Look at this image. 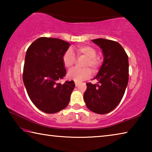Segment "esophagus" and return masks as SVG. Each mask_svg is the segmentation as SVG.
Wrapping results in <instances>:
<instances>
[{"mask_svg":"<svg viewBox=\"0 0 152 152\" xmlns=\"http://www.w3.org/2000/svg\"><path fill=\"white\" fill-rule=\"evenodd\" d=\"M79 84H80V82H75V86H78L79 85Z\"/></svg>","mask_w":152,"mask_h":152,"instance_id":"1","label":"esophagus"}]
</instances>
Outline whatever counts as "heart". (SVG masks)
Segmentation results:
<instances>
[{"mask_svg":"<svg viewBox=\"0 0 152 152\" xmlns=\"http://www.w3.org/2000/svg\"><path fill=\"white\" fill-rule=\"evenodd\" d=\"M78 57L83 56L85 58L82 66L84 68H72L67 74L68 79L75 82H81L89 78L91 76L92 69L93 72H96L102 65V60L96 56V50L88 45H82L75 48ZM75 55L71 49L67 50L62 56V63L66 68L70 69L75 63Z\"/></svg>","mask_w":152,"mask_h":152,"instance_id":"obj_1","label":"heart"}]
</instances>
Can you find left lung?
Listing matches in <instances>:
<instances>
[{
	"mask_svg": "<svg viewBox=\"0 0 152 152\" xmlns=\"http://www.w3.org/2000/svg\"><path fill=\"white\" fill-rule=\"evenodd\" d=\"M92 42L102 49L104 61L94 78L97 83H86L84 100L92 112L106 114L117 107L125 94L129 80L128 56L115 41L99 38Z\"/></svg>",
	"mask_w": 152,
	"mask_h": 152,
	"instance_id": "obj_1",
	"label": "left lung"
}]
</instances>
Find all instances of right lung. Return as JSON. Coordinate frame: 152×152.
<instances>
[{
    "mask_svg": "<svg viewBox=\"0 0 152 152\" xmlns=\"http://www.w3.org/2000/svg\"><path fill=\"white\" fill-rule=\"evenodd\" d=\"M69 46L64 40L42 37L27 50L23 80L31 101L44 113L51 114L65 109L75 87L73 80L58 82L66 74L62 56Z\"/></svg>",
    "mask_w": 152,
    "mask_h": 152,
    "instance_id": "obj_1",
    "label": "right lung"
}]
</instances>
